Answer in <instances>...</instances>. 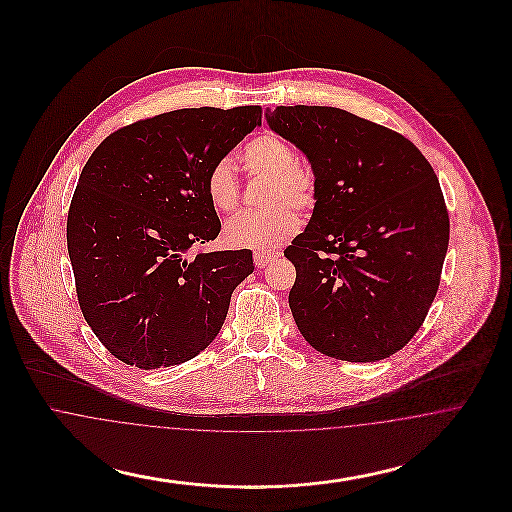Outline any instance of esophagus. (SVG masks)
<instances>
[{"instance_id":"34e87169","label":"esophagus","mask_w":512,"mask_h":512,"mask_svg":"<svg viewBox=\"0 0 512 512\" xmlns=\"http://www.w3.org/2000/svg\"><path fill=\"white\" fill-rule=\"evenodd\" d=\"M278 257V253H255V265H257V268H265L267 267L268 263H272L274 259Z\"/></svg>"}]
</instances>
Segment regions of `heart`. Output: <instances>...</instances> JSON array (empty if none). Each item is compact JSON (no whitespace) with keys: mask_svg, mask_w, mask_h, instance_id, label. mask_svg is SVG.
<instances>
[{"mask_svg":"<svg viewBox=\"0 0 512 512\" xmlns=\"http://www.w3.org/2000/svg\"><path fill=\"white\" fill-rule=\"evenodd\" d=\"M245 171L267 176L263 213H242L224 224V240L232 247L268 251L286 244L299 228V219L291 211H305L315 201L311 174L297 165L292 144L276 134H261L244 149ZM205 192L211 205L228 213L238 205V176L228 157L219 159L205 176Z\"/></svg>","mask_w":512,"mask_h":512,"instance_id":"obj_1","label":"heart"}]
</instances>
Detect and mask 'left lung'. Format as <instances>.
I'll use <instances>...</instances> for the list:
<instances>
[{"label": "left lung", "mask_w": 512, "mask_h": 512, "mask_svg": "<svg viewBox=\"0 0 512 512\" xmlns=\"http://www.w3.org/2000/svg\"><path fill=\"white\" fill-rule=\"evenodd\" d=\"M265 117L315 174L311 220L284 251L293 320L322 355L382 361L438 293L449 245L438 176L413 142L338 107L282 105Z\"/></svg>", "instance_id": "obj_1"}]
</instances>
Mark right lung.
Instances as JSON below:
<instances>
[{
    "label": "right lung",
    "mask_w": 512,
    "mask_h": 512,
    "mask_svg": "<svg viewBox=\"0 0 512 512\" xmlns=\"http://www.w3.org/2000/svg\"><path fill=\"white\" fill-rule=\"evenodd\" d=\"M257 126L259 105L178 109L113 132L80 172L67 220L78 303L122 363L180 365L217 338L253 253H186L219 236L207 172Z\"/></svg>",
    "instance_id": "obj_1"
}]
</instances>
